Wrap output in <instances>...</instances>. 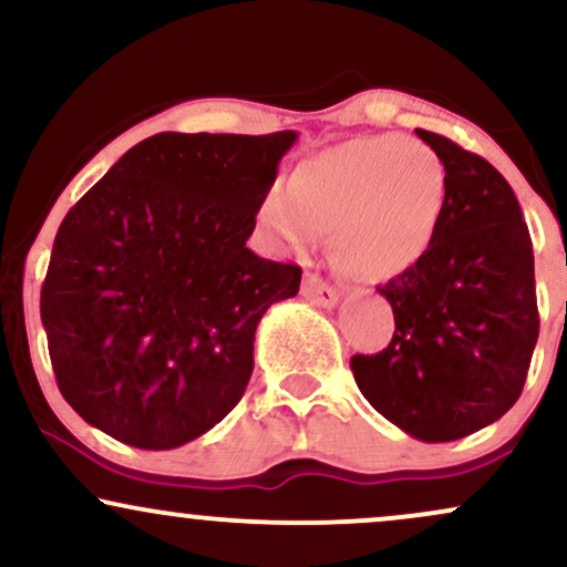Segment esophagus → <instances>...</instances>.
<instances>
[{
	"mask_svg": "<svg viewBox=\"0 0 567 567\" xmlns=\"http://www.w3.org/2000/svg\"><path fill=\"white\" fill-rule=\"evenodd\" d=\"M301 292L306 301H311L315 306H322V309H330V306L338 303V290L333 285H328L324 279H320L317 275H306Z\"/></svg>",
	"mask_w": 567,
	"mask_h": 567,
	"instance_id": "esophagus-1",
	"label": "esophagus"
}]
</instances>
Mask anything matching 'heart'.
I'll use <instances>...</instances> for the list:
<instances>
[{
	"instance_id": "b5f03b06",
	"label": "heart",
	"mask_w": 567,
	"mask_h": 567,
	"mask_svg": "<svg viewBox=\"0 0 567 567\" xmlns=\"http://www.w3.org/2000/svg\"><path fill=\"white\" fill-rule=\"evenodd\" d=\"M447 213L445 162L410 135H365L301 162L288 192L271 188L258 220L285 250L330 231L333 261L362 282H386L419 266Z\"/></svg>"
}]
</instances>
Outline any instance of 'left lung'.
Returning a JSON list of instances; mask_svg holds the SVG:
<instances>
[{"mask_svg":"<svg viewBox=\"0 0 567 567\" xmlns=\"http://www.w3.org/2000/svg\"><path fill=\"white\" fill-rule=\"evenodd\" d=\"M445 162L447 213L419 266L389 279L394 336L351 373L383 419L410 437L451 442L517 402L538 341L533 245L512 186L491 162L415 130Z\"/></svg>","mask_w":567,"mask_h":567,"instance_id":"1","label":"left lung"}]
</instances>
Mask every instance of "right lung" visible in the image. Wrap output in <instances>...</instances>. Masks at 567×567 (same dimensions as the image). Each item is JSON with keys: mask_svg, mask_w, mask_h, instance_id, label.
Listing matches in <instances>:
<instances>
[{"mask_svg": "<svg viewBox=\"0 0 567 567\" xmlns=\"http://www.w3.org/2000/svg\"><path fill=\"white\" fill-rule=\"evenodd\" d=\"M296 138L157 133L66 213L39 311L58 389L90 426L171 451L243 400L258 322L301 285L245 245Z\"/></svg>", "mask_w": 567, "mask_h": 567, "instance_id": "add662e5", "label": "right lung"}]
</instances>
